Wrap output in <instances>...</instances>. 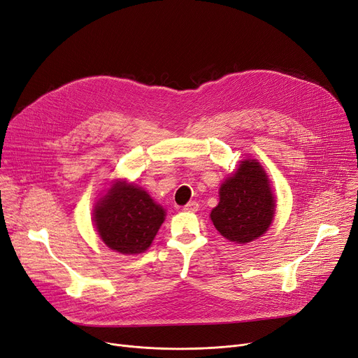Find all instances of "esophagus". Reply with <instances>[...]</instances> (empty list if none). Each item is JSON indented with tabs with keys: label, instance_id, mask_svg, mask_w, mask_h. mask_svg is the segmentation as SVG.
Listing matches in <instances>:
<instances>
[{
	"label": "esophagus",
	"instance_id": "34e87169",
	"mask_svg": "<svg viewBox=\"0 0 358 358\" xmlns=\"http://www.w3.org/2000/svg\"><path fill=\"white\" fill-rule=\"evenodd\" d=\"M197 209H199V203H197V201H194V200L189 201V203L184 206L185 212H197Z\"/></svg>",
	"mask_w": 358,
	"mask_h": 358
}]
</instances>
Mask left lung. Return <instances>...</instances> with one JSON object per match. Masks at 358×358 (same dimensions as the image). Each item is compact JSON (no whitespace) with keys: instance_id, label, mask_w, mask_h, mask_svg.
I'll use <instances>...</instances> for the list:
<instances>
[{"instance_id":"obj_1","label":"left lung","mask_w":358,"mask_h":358,"mask_svg":"<svg viewBox=\"0 0 358 358\" xmlns=\"http://www.w3.org/2000/svg\"><path fill=\"white\" fill-rule=\"evenodd\" d=\"M273 215L275 199L265 169L256 159H245L222 182L210 220L222 237L245 244L265 234Z\"/></svg>"}]
</instances>
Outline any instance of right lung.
<instances>
[{"label":"right lung","instance_id":"1","mask_svg":"<svg viewBox=\"0 0 358 358\" xmlns=\"http://www.w3.org/2000/svg\"><path fill=\"white\" fill-rule=\"evenodd\" d=\"M165 210L142 187L115 181L93 209L101 240L121 255H138L150 247Z\"/></svg>","mask_w":358,"mask_h":358}]
</instances>
